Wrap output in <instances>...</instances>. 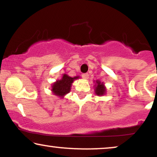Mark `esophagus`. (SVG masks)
I'll use <instances>...</instances> for the list:
<instances>
[{"mask_svg":"<svg viewBox=\"0 0 157 157\" xmlns=\"http://www.w3.org/2000/svg\"><path fill=\"white\" fill-rule=\"evenodd\" d=\"M82 77L84 79H88V78H89V74H83Z\"/></svg>","mask_w":157,"mask_h":157,"instance_id":"1","label":"esophagus"}]
</instances>
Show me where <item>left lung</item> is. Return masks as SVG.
<instances>
[{
	"instance_id": "left-lung-1",
	"label": "left lung",
	"mask_w": 157,
	"mask_h": 157,
	"mask_svg": "<svg viewBox=\"0 0 157 157\" xmlns=\"http://www.w3.org/2000/svg\"><path fill=\"white\" fill-rule=\"evenodd\" d=\"M94 92L96 95L98 96L105 95L106 94V88L105 86L104 83L99 80H96L95 86H94Z\"/></svg>"
}]
</instances>
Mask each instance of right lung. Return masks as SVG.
<instances>
[{
  "mask_svg": "<svg viewBox=\"0 0 157 157\" xmlns=\"http://www.w3.org/2000/svg\"><path fill=\"white\" fill-rule=\"evenodd\" d=\"M80 78L78 76L71 77L64 74L61 79L57 80L51 86V91L54 95L60 98H63L64 96L68 94L71 91V87L73 82L76 79Z\"/></svg>",
  "mask_w": 157,
  "mask_h": 157,
  "instance_id": "obj_1",
  "label": "right lung"
}]
</instances>
